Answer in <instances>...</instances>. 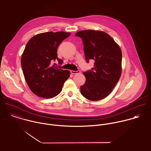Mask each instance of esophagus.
Instances as JSON below:
<instances>
[{
  "mask_svg": "<svg viewBox=\"0 0 151 151\" xmlns=\"http://www.w3.org/2000/svg\"><path fill=\"white\" fill-rule=\"evenodd\" d=\"M80 72H81V71H80V70H76V71H74V70H71L70 71V73H72V74H76V73H80Z\"/></svg>",
  "mask_w": 151,
  "mask_h": 151,
  "instance_id": "esophagus-1",
  "label": "esophagus"
}]
</instances>
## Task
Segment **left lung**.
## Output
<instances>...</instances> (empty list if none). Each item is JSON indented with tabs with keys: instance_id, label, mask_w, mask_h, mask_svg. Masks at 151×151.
<instances>
[{
	"instance_id": "obj_1",
	"label": "left lung",
	"mask_w": 151,
	"mask_h": 151,
	"mask_svg": "<svg viewBox=\"0 0 151 151\" xmlns=\"http://www.w3.org/2000/svg\"><path fill=\"white\" fill-rule=\"evenodd\" d=\"M75 36L82 40L86 61L94 60V68L83 73L86 81L81 86V94L90 100H101L111 93L121 77V50L104 32L82 30Z\"/></svg>"
}]
</instances>
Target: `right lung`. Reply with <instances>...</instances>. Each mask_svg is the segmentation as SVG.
<instances>
[{"mask_svg": "<svg viewBox=\"0 0 151 151\" xmlns=\"http://www.w3.org/2000/svg\"><path fill=\"white\" fill-rule=\"evenodd\" d=\"M70 35L64 32H45L27 42L21 57V67L29 88L36 95L47 99L57 96L69 78V70L57 68L51 63L55 60L63 63L57 57V48Z\"/></svg>", "mask_w": 151, "mask_h": 151, "instance_id": "right-lung-1", "label": "right lung"}]
</instances>
